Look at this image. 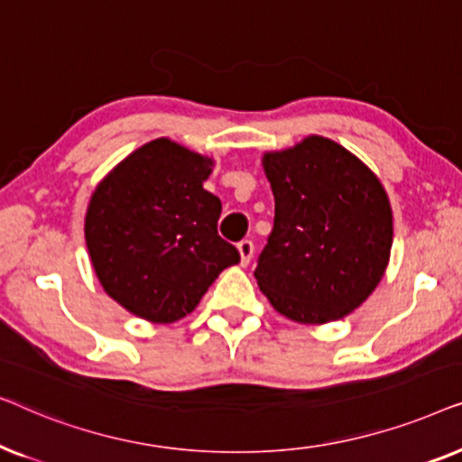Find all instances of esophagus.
I'll return each mask as SVG.
<instances>
[{"instance_id":"1","label":"esophagus","mask_w":462,"mask_h":462,"mask_svg":"<svg viewBox=\"0 0 462 462\" xmlns=\"http://www.w3.org/2000/svg\"><path fill=\"white\" fill-rule=\"evenodd\" d=\"M237 250H239V258H242V264L245 267L252 261V254H254V244H252V239H242V242L237 244Z\"/></svg>"}]
</instances>
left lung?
I'll return each mask as SVG.
<instances>
[{"label":"left lung","mask_w":462,"mask_h":462,"mask_svg":"<svg viewBox=\"0 0 462 462\" xmlns=\"http://www.w3.org/2000/svg\"><path fill=\"white\" fill-rule=\"evenodd\" d=\"M275 198L273 231L254 277L275 311L328 324L374 292L393 244V214L381 180L324 136L263 155Z\"/></svg>","instance_id":"obj_1"}]
</instances>
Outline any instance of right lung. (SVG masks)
<instances>
[{"label": "right lung", "instance_id": "obj_1", "mask_svg": "<svg viewBox=\"0 0 462 462\" xmlns=\"http://www.w3.org/2000/svg\"><path fill=\"white\" fill-rule=\"evenodd\" d=\"M212 160L170 138L143 144L100 180L86 212V245L105 292L138 318L172 324L218 273L239 263L218 236L223 206L204 189Z\"/></svg>", "mask_w": 462, "mask_h": 462}]
</instances>
